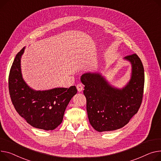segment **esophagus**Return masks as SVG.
Masks as SVG:
<instances>
[{"instance_id":"obj_1","label":"esophagus","mask_w":161,"mask_h":161,"mask_svg":"<svg viewBox=\"0 0 161 161\" xmlns=\"http://www.w3.org/2000/svg\"><path fill=\"white\" fill-rule=\"evenodd\" d=\"M76 87H77V89H78V91L79 92H81V91H83V85H82L81 84H80V83L78 84V85H76Z\"/></svg>"}]
</instances>
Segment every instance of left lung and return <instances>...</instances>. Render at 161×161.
<instances>
[{
  "label": "left lung",
  "mask_w": 161,
  "mask_h": 161,
  "mask_svg": "<svg viewBox=\"0 0 161 161\" xmlns=\"http://www.w3.org/2000/svg\"><path fill=\"white\" fill-rule=\"evenodd\" d=\"M132 67L131 77L120 89L107 81L99 73L87 72L81 76L85 85L87 111L91 125L99 132L114 131L123 127L138 112L142 101L144 70L136 54L127 56Z\"/></svg>",
  "instance_id": "obj_1"
}]
</instances>
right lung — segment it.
<instances>
[{"label": "right lung", "instance_id": "add662e5", "mask_svg": "<svg viewBox=\"0 0 161 161\" xmlns=\"http://www.w3.org/2000/svg\"><path fill=\"white\" fill-rule=\"evenodd\" d=\"M25 47L17 53L11 67L8 87L11 100L17 112L31 126L53 130L62 122L67 106L77 93L75 86L35 91L24 81L20 58Z\"/></svg>", "mask_w": 161, "mask_h": 161}]
</instances>
